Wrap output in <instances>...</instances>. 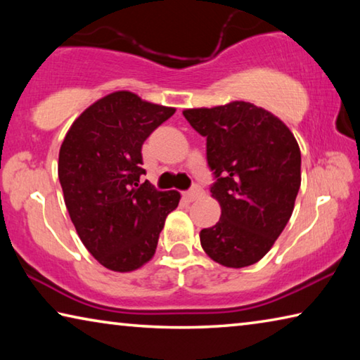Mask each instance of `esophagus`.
Segmentation results:
<instances>
[{
    "label": "esophagus",
    "instance_id": "1",
    "mask_svg": "<svg viewBox=\"0 0 360 360\" xmlns=\"http://www.w3.org/2000/svg\"><path fill=\"white\" fill-rule=\"evenodd\" d=\"M202 195H203L202 188L195 186V187L191 188V191H187V192L184 193V197L188 200V202H195V200H198L200 197H202Z\"/></svg>",
    "mask_w": 360,
    "mask_h": 360
}]
</instances>
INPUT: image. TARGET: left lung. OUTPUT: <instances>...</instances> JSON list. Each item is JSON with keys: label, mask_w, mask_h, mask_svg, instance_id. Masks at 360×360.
I'll return each mask as SVG.
<instances>
[{"label": "left lung", "mask_w": 360, "mask_h": 360, "mask_svg": "<svg viewBox=\"0 0 360 360\" xmlns=\"http://www.w3.org/2000/svg\"><path fill=\"white\" fill-rule=\"evenodd\" d=\"M206 138V158L221 205L216 225L200 231L210 257L229 268L259 262L294 211L302 182V155L281 119L248 101L182 111Z\"/></svg>", "instance_id": "1"}]
</instances>
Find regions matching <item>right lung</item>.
Returning <instances> with one entry per match:
<instances>
[{
  "instance_id": "right-lung-1",
  "label": "right lung",
  "mask_w": 360,
  "mask_h": 360,
  "mask_svg": "<svg viewBox=\"0 0 360 360\" xmlns=\"http://www.w3.org/2000/svg\"><path fill=\"white\" fill-rule=\"evenodd\" d=\"M174 108L119 90L72 122L58 154V179L79 238L103 266L127 273L154 257L179 192L139 182L141 148Z\"/></svg>"
}]
</instances>
